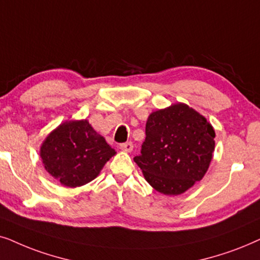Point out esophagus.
<instances>
[{"label": "esophagus", "mask_w": 260, "mask_h": 260, "mask_svg": "<svg viewBox=\"0 0 260 260\" xmlns=\"http://www.w3.org/2000/svg\"><path fill=\"white\" fill-rule=\"evenodd\" d=\"M120 150H122L124 152H131L133 150V144L131 143V141H128V143H123L120 145Z\"/></svg>", "instance_id": "esophagus-1"}]
</instances>
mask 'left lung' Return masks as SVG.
I'll list each match as a JSON object with an SVG mask.
<instances>
[{"label": "left lung", "instance_id": "left-lung-1", "mask_svg": "<svg viewBox=\"0 0 260 260\" xmlns=\"http://www.w3.org/2000/svg\"><path fill=\"white\" fill-rule=\"evenodd\" d=\"M215 131L205 116L185 103H175L148 115L146 138L134 161L154 190L176 196L208 171Z\"/></svg>", "mask_w": 260, "mask_h": 260}]
</instances>
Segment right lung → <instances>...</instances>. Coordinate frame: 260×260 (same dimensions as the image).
Wrapping results in <instances>:
<instances>
[{
    "label": "right lung",
    "mask_w": 260,
    "mask_h": 260,
    "mask_svg": "<svg viewBox=\"0 0 260 260\" xmlns=\"http://www.w3.org/2000/svg\"><path fill=\"white\" fill-rule=\"evenodd\" d=\"M115 154V150L88 120L65 121L45 138L40 146L45 170L68 188L91 182Z\"/></svg>",
    "instance_id": "1"
}]
</instances>
